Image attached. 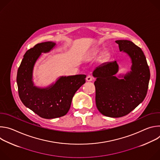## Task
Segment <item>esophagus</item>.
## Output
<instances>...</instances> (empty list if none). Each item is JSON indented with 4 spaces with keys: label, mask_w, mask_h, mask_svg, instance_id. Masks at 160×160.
Instances as JSON below:
<instances>
[{
    "label": "esophagus",
    "mask_w": 160,
    "mask_h": 160,
    "mask_svg": "<svg viewBox=\"0 0 160 160\" xmlns=\"http://www.w3.org/2000/svg\"><path fill=\"white\" fill-rule=\"evenodd\" d=\"M86 80H87V81H88V82H91V81H92L93 77H92V76H90V75H88V76L87 77V78H86Z\"/></svg>",
    "instance_id": "1"
}]
</instances>
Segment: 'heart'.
Masks as SVG:
<instances>
[{"label":"heart","mask_w":160,"mask_h":160,"mask_svg":"<svg viewBox=\"0 0 160 160\" xmlns=\"http://www.w3.org/2000/svg\"><path fill=\"white\" fill-rule=\"evenodd\" d=\"M99 52V51H98V50H96V51H93V52L92 53V55H94V56H95V55L98 54Z\"/></svg>","instance_id":"obj_1"}]
</instances>
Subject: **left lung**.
<instances>
[{
    "label": "left lung",
    "instance_id": "obj_1",
    "mask_svg": "<svg viewBox=\"0 0 160 160\" xmlns=\"http://www.w3.org/2000/svg\"><path fill=\"white\" fill-rule=\"evenodd\" d=\"M120 51L132 59L131 72L118 79L116 61L102 64L93 72L96 78V104L99 112L106 117L119 118L125 116L141 103L146 96L150 71L142 49L130 40H117Z\"/></svg>",
    "mask_w": 160,
    "mask_h": 160
}]
</instances>
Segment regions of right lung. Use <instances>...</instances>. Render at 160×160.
I'll list each match as a JSON object with an SVG mask.
<instances>
[{
  "label": "right lung",
  "instance_id": "add662e5",
  "mask_svg": "<svg viewBox=\"0 0 160 160\" xmlns=\"http://www.w3.org/2000/svg\"><path fill=\"white\" fill-rule=\"evenodd\" d=\"M56 45L52 42L36 44L24 55L17 73L18 94L21 102L39 117L52 119L64 116L69 111L73 96L85 83V75L61 77L45 88L33 85L34 64L42 52L50 51Z\"/></svg>",
  "mask_w": 160,
  "mask_h": 160
}]
</instances>
